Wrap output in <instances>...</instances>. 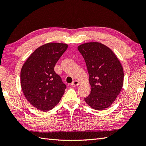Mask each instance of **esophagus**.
<instances>
[{
    "label": "esophagus",
    "mask_w": 146,
    "mask_h": 146,
    "mask_svg": "<svg viewBox=\"0 0 146 146\" xmlns=\"http://www.w3.org/2000/svg\"><path fill=\"white\" fill-rule=\"evenodd\" d=\"M79 84H80V83H79V82L78 80H74L72 84L71 85L72 87H76V86H77L79 85Z\"/></svg>",
    "instance_id": "obj_1"
}]
</instances>
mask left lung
<instances>
[{
  "label": "left lung",
  "instance_id": "1",
  "mask_svg": "<svg viewBox=\"0 0 146 146\" xmlns=\"http://www.w3.org/2000/svg\"><path fill=\"white\" fill-rule=\"evenodd\" d=\"M77 48L85 61L91 87L85 100L92 108L104 110L114 102L122 90V64L114 53L100 42L84 43Z\"/></svg>",
  "mask_w": 146,
  "mask_h": 146
}]
</instances>
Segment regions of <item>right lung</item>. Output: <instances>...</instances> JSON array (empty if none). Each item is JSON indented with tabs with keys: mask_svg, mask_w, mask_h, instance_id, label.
I'll list each match as a JSON object with an SVG mask.
<instances>
[{
	"mask_svg": "<svg viewBox=\"0 0 146 146\" xmlns=\"http://www.w3.org/2000/svg\"><path fill=\"white\" fill-rule=\"evenodd\" d=\"M68 47L64 43H47L37 48L22 67V90L29 102L41 111L54 108L64 93L66 86L54 67Z\"/></svg>",
	"mask_w": 146,
	"mask_h": 146,
	"instance_id": "1",
	"label": "right lung"
}]
</instances>
